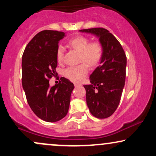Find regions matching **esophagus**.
I'll return each mask as SVG.
<instances>
[{"label": "esophagus", "instance_id": "esophagus-1", "mask_svg": "<svg viewBox=\"0 0 156 156\" xmlns=\"http://www.w3.org/2000/svg\"><path fill=\"white\" fill-rule=\"evenodd\" d=\"M74 85H75V87H78V86H80V84L78 83H75Z\"/></svg>", "mask_w": 156, "mask_h": 156}]
</instances>
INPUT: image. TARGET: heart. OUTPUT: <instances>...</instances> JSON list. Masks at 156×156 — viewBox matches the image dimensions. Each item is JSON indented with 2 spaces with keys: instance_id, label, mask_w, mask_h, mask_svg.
Segmentation results:
<instances>
[{
  "instance_id": "b5f03b06",
  "label": "heart",
  "mask_w": 156,
  "mask_h": 156,
  "mask_svg": "<svg viewBox=\"0 0 156 156\" xmlns=\"http://www.w3.org/2000/svg\"><path fill=\"white\" fill-rule=\"evenodd\" d=\"M69 45L80 52V61H84L91 67L97 66L101 62L103 56V47L98 42L89 43V39L85 37L78 36L71 39L69 42ZM64 48L60 45L57 48L56 59L62 62L64 58ZM89 71L87 64H80L79 65L67 67L64 70V75L66 78L73 82H80L87 75Z\"/></svg>"
}]
</instances>
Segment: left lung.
Here are the masks:
<instances>
[{"instance_id": "obj_1", "label": "left lung", "mask_w": 156, "mask_h": 156, "mask_svg": "<svg viewBox=\"0 0 156 156\" xmlns=\"http://www.w3.org/2000/svg\"><path fill=\"white\" fill-rule=\"evenodd\" d=\"M99 39L103 47L100 65L89 76L90 84L84 85L89 112L98 119L112 116L117 108L125 87L127 58L119 41L103 28L80 30Z\"/></svg>"}]
</instances>
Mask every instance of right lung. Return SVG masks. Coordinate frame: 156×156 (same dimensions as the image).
<instances>
[{
	"mask_svg": "<svg viewBox=\"0 0 156 156\" xmlns=\"http://www.w3.org/2000/svg\"><path fill=\"white\" fill-rule=\"evenodd\" d=\"M65 37L62 31L44 30L28 42L22 57V84L30 108L39 119L55 122L67 115L74 84L62 77L50 87L57 74L56 51Z\"/></svg>",
	"mask_w": 156,
	"mask_h": 156,
	"instance_id": "1",
	"label": "right lung"
}]
</instances>
